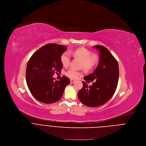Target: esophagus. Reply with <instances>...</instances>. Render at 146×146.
<instances>
[{
	"label": "esophagus",
	"instance_id": "34e87169",
	"mask_svg": "<svg viewBox=\"0 0 146 146\" xmlns=\"http://www.w3.org/2000/svg\"><path fill=\"white\" fill-rule=\"evenodd\" d=\"M70 83L73 84V83H74V82H76V80H72V79H71V80H70Z\"/></svg>",
	"mask_w": 146,
	"mask_h": 146
}]
</instances>
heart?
Instances as JSON below:
<instances>
[{"label": "heart", "instance_id": "heart-1", "mask_svg": "<svg viewBox=\"0 0 146 146\" xmlns=\"http://www.w3.org/2000/svg\"><path fill=\"white\" fill-rule=\"evenodd\" d=\"M70 54L76 57L80 58L82 60V66L86 70H90L94 68L97 62V59L96 56H91V53L87 49L84 48H78L70 52H64L60 57L61 63L64 66H67L70 63ZM66 75L73 79H76L78 77L80 73L73 68L69 69L65 73Z\"/></svg>", "mask_w": 146, "mask_h": 146}]
</instances>
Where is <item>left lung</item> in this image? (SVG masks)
<instances>
[{
	"instance_id": "left-lung-1",
	"label": "left lung",
	"mask_w": 146,
	"mask_h": 146,
	"mask_svg": "<svg viewBox=\"0 0 146 146\" xmlns=\"http://www.w3.org/2000/svg\"><path fill=\"white\" fill-rule=\"evenodd\" d=\"M98 50L100 61L93 73L85 76L87 82H93L88 86L83 81V87L78 93L81 103L89 107H98L106 103L114 95L118 82L119 66L117 60L105 46H93Z\"/></svg>"
}]
</instances>
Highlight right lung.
Wrapping results in <instances>:
<instances>
[{
  "label": "right lung",
  "instance_id": "obj_1",
  "mask_svg": "<svg viewBox=\"0 0 146 146\" xmlns=\"http://www.w3.org/2000/svg\"><path fill=\"white\" fill-rule=\"evenodd\" d=\"M66 49L61 45L48 44L29 58L26 69V81L30 92L38 101L52 104L59 101L65 87L70 84L69 78L65 76L60 81H55L53 77L62 68L60 57Z\"/></svg>",
  "mask_w": 146,
  "mask_h": 146
}]
</instances>
